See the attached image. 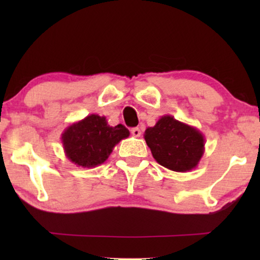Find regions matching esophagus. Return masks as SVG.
I'll use <instances>...</instances> for the list:
<instances>
[{
    "label": "esophagus",
    "mask_w": 260,
    "mask_h": 260,
    "mask_svg": "<svg viewBox=\"0 0 260 260\" xmlns=\"http://www.w3.org/2000/svg\"><path fill=\"white\" fill-rule=\"evenodd\" d=\"M131 134H133L135 137H140L142 133H141V130L138 129V127H134V129H131Z\"/></svg>",
    "instance_id": "1"
}]
</instances>
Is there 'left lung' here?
Listing matches in <instances>:
<instances>
[{"instance_id":"1","label":"left lung","mask_w":260,"mask_h":260,"mask_svg":"<svg viewBox=\"0 0 260 260\" xmlns=\"http://www.w3.org/2000/svg\"><path fill=\"white\" fill-rule=\"evenodd\" d=\"M144 140L156 162L177 173L194 169L205 152L204 135L170 115L162 116L148 127Z\"/></svg>"}]
</instances>
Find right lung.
Instances as JSON below:
<instances>
[{
    "instance_id": "obj_1",
    "label": "right lung",
    "mask_w": 260,
    "mask_h": 260,
    "mask_svg": "<svg viewBox=\"0 0 260 260\" xmlns=\"http://www.w3.org/2000/svg\"><path fill=\"white\" fill-rule=\"evenodd\" d=\"M129 135L122 124L110 126L104 116L92 113L67 126L61 134V142L71 162L83 168H94L104 163L115 145Z\"/></svg>"
}]
</instances>
